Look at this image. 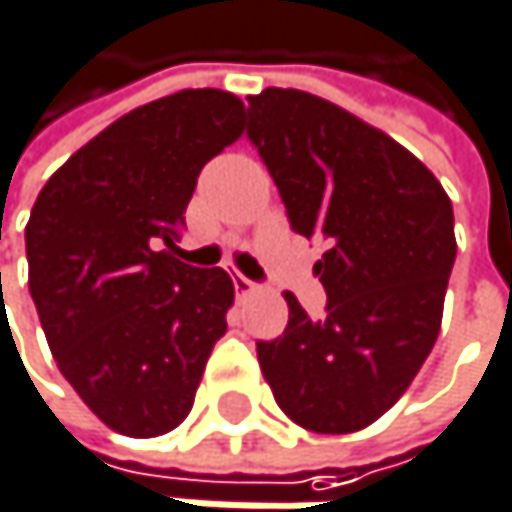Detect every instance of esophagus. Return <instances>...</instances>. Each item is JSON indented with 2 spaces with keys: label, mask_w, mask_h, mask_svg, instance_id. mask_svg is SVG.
Masks as SVG:
<instances>
[{
  "label": "esophagus",
  "mask_w": 512,
  "mask_h": 512,
  "mask_svg": "<svg viewBox=\"0 0 512 512\" xmlns=\"http://www.w3.org/2000/svg\"><path fill=\"white\" fill-rule=\"evenodd\" d=\"M231 278H234V290H237V293H252V290H255V281L246 278L243 272H234Z\"/></svg>",
  "instance_id": "34e87169"
}]
</instances>
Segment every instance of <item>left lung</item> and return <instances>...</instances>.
I'll use <instances>...</instances> for the list:
<instances>
[{"label": "left lung", "instance_id": "left-lung-1", "mask_svg": "<svg viewBox=\"0 0 512 512\" xmlns=\"http://www.w3.org/2000/svg\"><path fill=\"white\" fill-rule=\"evenodd\" d=\"M246 136L287 210L326 255V317L287 293V329L257 341L275 403L314 433L388 412L430 356L457 260L454 207L430 168L341 106L296 88L249 97Z\"/></svg>", "mask_w": 512, "mask_h": 512}]
</instances>
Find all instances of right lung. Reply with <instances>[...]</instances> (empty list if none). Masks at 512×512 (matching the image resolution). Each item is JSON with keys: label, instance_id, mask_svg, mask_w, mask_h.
I'll use <instances>...</instances> for the list:
<instances>
[{"label": "right lung", "instance_id": "obj_1", "mask_svg": "<svg viewBox=\"0 0 512 512\" xmlns=\"http://www.w3.org/2000/svg\"><path fill=\"white\" fill-rule=\"evenodd\" d=\"M243 103L186 88L118 118L41 189L29 290L58 370L115 433L151 439L192 409L225 335L231 275L177 260L201 168L240 139Z\"/></svg>", "mask_w": 512, "mask_h": 512}]
</instances>
